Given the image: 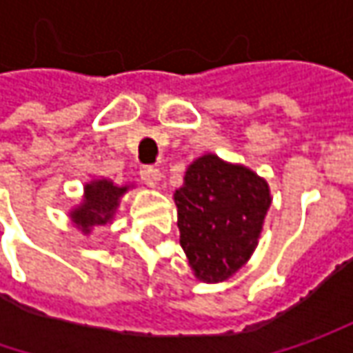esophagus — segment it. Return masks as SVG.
Here are the masks:
<instances>
[{
    "label": "esophagus",
    "mask_w": 353,
    "mask_h": 353,
    "mask_svg": "<svg viewBox=\"0 0 353 353\" xmlns=\"http://www.w3.org/2000/svg\"><path fill=\"white\" fill-rule=\"evenodd\" d=\"M139 174H141L143 183L147 184V186H151V188H155L157 183H159L161 176H163V172L159 169H155V167H143Z\"/></svg>",
    "instance_id": "esophagus-1"
}]
</instances>
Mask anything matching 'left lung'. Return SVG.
Segmentation results:
<instances>
[{
  "label": "left lung",
  "instance_id": "1",
  "mask_svg": "<svg viewBox=\"0 0 353 353\" xmlns=\"http://www.w3.org/2000/svg\"><path fill=\"white\" fill-rule=\"evenodd\" d=\"M181 245L194 275L220 283L248 263L271 206L269 184L243 165L202 155L174 192Z\"/></svg>",
  "mask_w": 353,
  "mask_h": 353
}]
</instances>
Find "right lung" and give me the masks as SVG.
I'll list each match as a JSON object with an SVG mask.
<instances>
[{
    "mask_svg": "<svg viewBox=\"0 0 353 353\" xmlns=\"http://www.w3.org/2000/svg\"><path fill=\"white\" fill-rule=\"evenodd\" d=\"M129 190V186H117L108 179H98L84 186L82 204L70 212V218L84 234H90L92 228L105 225L114 220L119 198Z\"/></svg>",
    "mask_w": 353,
    "mask_h": 353,
    "instance_id": "right-lung-1",
    "label": "right lung"
}]
</instances>
